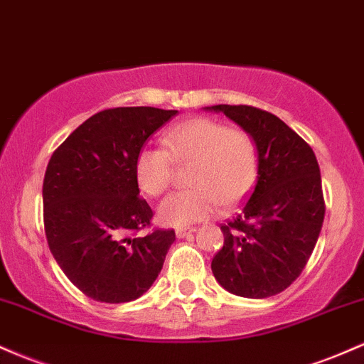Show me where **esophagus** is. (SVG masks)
<instances>
[{
	"label": "esophagus",
	"instance_id": "obj_1",
	"mask_svg": "<svg viewBox=\"0 0 364 364\" xmlns=\"http://www.w3.org/2000/svg\"><path fill=\"white\" fill-rule=\"evenodd\" d=\"M193 232H196L194 227H182V228H177V230H175V235H177L178 239H183V237L191 235Z\"/></svg>",
	"mask_w": 364,
	"mask_h": 364
}]
</instances>
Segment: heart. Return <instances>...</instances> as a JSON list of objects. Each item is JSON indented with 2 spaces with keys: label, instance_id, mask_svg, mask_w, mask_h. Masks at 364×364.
Masks as SVG:
<instances>
[{
  "label": "heart",
  "instance_id": "b5f03b06",
  "mask_svg": "<svg viewBox=\"0 0 364 364\" xmlns=\"http://www.w3.org/2000/svg\"><path fill=\"white\" fill-rule=\"evenodd\" d=\"M163 148H144L136 158L139 189L160 196L173 177V160L191 163L189 183L194 189L170 194L158 206V220L166 227H189L218 210L246 198L258 177L259 156L247 132L230 129L215 118L181 122L163 134Z\"/></svg>",
  "mask_w": 364,
  "mask_h": 364
}]
</instances>
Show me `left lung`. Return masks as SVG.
Instances as JSON below:
<instances>
[{
    "label": "left lung",
    "mask_w": 364,
    "mask_h": 364,
    "mask_svg": "<svg viewBox=\"0 0 364 364\" xmlns=\"http://www.w3.org/2000/svg\"><path fill=\"white\" fill-rule=\"evenodd\" d=\"M256 142V186L234 220L222 225L223 247L211 261L228 292L264 299L289 287L311 256L325 218L321 175L313 149L279 117L255 106L215 105Z\"/></svg>",
    "instance_id": "1"
}]
</instances>
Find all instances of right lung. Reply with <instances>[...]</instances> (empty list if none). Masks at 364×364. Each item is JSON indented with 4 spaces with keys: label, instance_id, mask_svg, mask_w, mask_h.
Listing matches in <instances>:
<instances>
[{
    "label": "right lung",
    "instance_id": "add662e5",
    "mask_svg": "<svg viewBox=\"0 0 364 364\" xmlns=\"http://www.w3.org/2000/svg\"><path fill=\"white\" fill-rule=\"evenodd\" d=\"M177 113L153 106L105 109L73 130L48 163V244L68 280L94 301H136L160 275L175 232L132 237L153 218L134 168L148 137Z\"/></svg>",
    "mask_w": 364,
    "mask_h": 364
}]
</instances>
